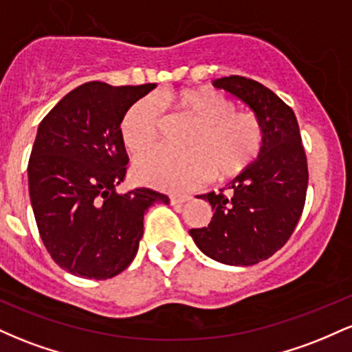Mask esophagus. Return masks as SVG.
I'll return each instance as SVG.
<instances>
[{
  "label": "esophagus",
  "instance_id": "1",
  "mask_svg": "<svg viewBox=\"0 0 352 352\" xmlns=\"http://www.w3.org/2000/svg\"><path fill=\"white\" fill-rule=\"evenodd\" d=\"M192 197L187 193H179V195H170V204L172 205H184L185 201H188Z\"/></svg>",
  "mask_w": 352,
  "mask_h": 352
}]
</instances>
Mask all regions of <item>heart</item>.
<instances>
[{"label": "heart", "instance_id": "obj_1", "mask_svg": "<svg viewBox=\"0 0 352 352\" xmlns=\"http://www.w3.org/2000/svg\"><path fill=\"white\" fill-rule=\"evenodd\" d=\"M160 102L197 124L187 139L188 151L155 147L135 157L132 172L145 185L184 190L213 175L230 179L248 170L263 151L265 132L258 117L235 111V104L215 89H182L164 94ZM159 125V106L152 98H144L124 114L120 139L129 151L139 152L155 142Z\"/></svg>", "mask_w": 352, "mask_h": 352}]
</instances>
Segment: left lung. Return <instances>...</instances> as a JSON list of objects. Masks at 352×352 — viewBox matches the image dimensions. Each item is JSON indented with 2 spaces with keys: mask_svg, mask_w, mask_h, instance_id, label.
Here are the masks:
<instances>
[{
  "mask_svg": "<svg viewBox=\"0 0 352 352\" xmlns=\"http://www.w3.org/2000/svg\"><path fill=\"white\" fill-rule=\"evenodd\" d=\"M248 106L265 132L263 151L248 170L227 185L230 195H199L212 205L208 227L192 228L200 252L232 266L266 260L289 240L305 208L308 162L293 109L265 87L241 76L213 80Z\"/></svg>",
  "mask_w": 352,
  "mask_h": 352,
  "instance_id": "8db88e82",
  "label": "left lung"
}]
</instances>
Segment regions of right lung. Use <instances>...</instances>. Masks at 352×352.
<instances>
[{
	"label": "right lung",
	"instance_id": "obj_1",
	"mask_svg": "<svg viewBox=\"0 0 352 352\" xmlns=\"http://www.w3.org/2000/svg\"><path fill=\"white\" fill-rule=\"evenodd\" d=\"M155 84L86 82L41 120L28 164L31 205L47 253L74 276L107 280L139 250L144 213L168 197L151 188L117 193L129 157L120 139L127 109Z\"/></svg>",
	"mask_w": 352,
	"mask_h": 352
}]
</instances>
